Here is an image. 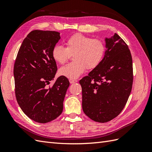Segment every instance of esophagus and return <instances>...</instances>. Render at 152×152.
<instances>
[{"mask_svg":"<svg viewBox=\"0 0 152 152\" xmlns=\"http://www.w3.org/2000/svg\"><path fill=\"white\" fill-rule=\"evenodd\" d=\"M69 81H70V84L75 83V82H77V80L76 79H70V80H69Z\"/></svg>","mask_w":152,"mask_h":152,"instance_id":"1","label":"esophagus"}]
</instances>
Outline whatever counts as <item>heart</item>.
<instances>
[{
    "instance_id": "1",
    "label": "heart",
    "mask_w": 152,
    "mask_h": 152,
    "mask_svg": "<svg viewBox=\"0 0 152 152\" xmlns=\"http://www.w3.org/2000/svg\"><path fill=\"white\" fill-rule=\"evenodd\" d=\"M66 48L56 45L52 50V56L56 63L63 65L70 55L73 62L59 70V74L70 79L79 77L86 69L92 70L102 63L106 51V45L100 39H93L81 34H76L69 37L65 42Z\"/></svg>"
}]
</instances>
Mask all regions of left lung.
<instances>
[{
  "mask_svg": "<svg viewBox=\"0 0 152 152\" xmlns=\"http://www.w3.org/2000/svg\"><path fill=\"white\" fill-rule=\"evenodd\" d=\"M106 44L108 49L102 63L79 81L84 113L101 123L121 113L133 82L132 59L127 44L117 34L106 39Z\"/></svg>",
  "mask_w": 152,
  "mask_h": 152,
  "instance_id": "8db88e82",
  "label": "left lung"
}]
</instances>
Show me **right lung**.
Wrapping results in <instances>:
<instances>
[{"instance_id":"right-lung-1","label":"right lung","mask_w":152,"mask_h":152,"mask_svg":"<svg viewBox=\"0 0 152 152\" xmlns=\"http://www.w3.org/2000/svg\"><path fill=\"white\" fill-rule=\"evenodd\" d=\"M55 31L35 30L27 35L14 65L15 95L22 111L30 119L45 124L61 115L70 82L59 77L49 86L57 72L52 50L60 39Z\"/></svg>"}]
</instances>
